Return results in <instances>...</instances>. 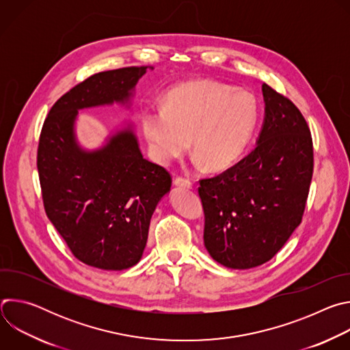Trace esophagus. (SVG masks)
Returning <instances> with one entry per match:
<instances>
[{"mask_svg":"<svg viewBox=\"0 0 350 350\" xmlns=\"http://www.w3.org/2000/svg\"><path fill=\"white\" fill-rule=\"evenodd\" d=\"M174 185L183 187V188H191V187H192V183H191L188 178L178 176V177L174 178Z\"/></svg>","mask_w":350,"mask_h":350,"instance_id":"1","label":"esophagus"}]
</instances>
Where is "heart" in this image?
<instances>
[{"label": "heart", "mask_w": 350, "mask_h": 350, "mask_svg": "<svg viewBox=\"0 0 350 350\" xmlns=\"http://www.w3.org/2000/svg\"><path fill=\"white\" fill-rule=\"evenodd\" d=\"M258 118L252 94L202 79L169 88L162 107L142 111L141 129L157 163H172L187 151L191 141L198 165L224 170L251 141Z\"/></svg>", "instance_id": "heart-1"}]
</instances>
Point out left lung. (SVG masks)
Returning a JSON list of instances; mask_svg holds the SVG:
<instances>
[{"label": "left lung", "mask_w": 350, "mask_h": 350, "mask_svg": "<svg viewBox=\"0 0 350 350\" xmlns=\"http://www.w3.org/2000/svg\"><path fill=\"white\" fill-rule=\"evenodd\" d=\"M258 145L221 174L199 180L209 255L230 269L269 262L301 224L313 176L310 129L296 105L262 85Z\"/></svg>", "instance_id": "8db88e82"}]
</instances>
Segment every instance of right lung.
Returning <instances> with one entry per match:
<instances>
[{
	"label": "right lung",
	"instance_id": "1",
	"mask_svg": "<svg viewBox=\"0 0 350 350\" xmlns=\"http://www.w3.org/2000/svg\"><path fill=\"white\" fill-rule=\"evenodd\" d=\"M149 66L90 76L64 94L44 120L37 169L44 209L80 262L103 270L137 265L154 211L170 191V173L144 159L131 127L84 151L76 141L80 109L127 104Z\"/></svg>",
	"mask_w": 350,
	"mask_h": 350
}]
</instances>
